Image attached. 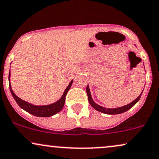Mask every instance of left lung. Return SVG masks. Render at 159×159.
Here are the masks:
<instances>
[{
  "instance_id": "8db88e82",
  "label": "left lung",
  "mask_w": 159,
  "mask_h": 159,
  "mask_svg": "<svg viewBox=\"0 0 159 159\" xmlns=\"http://www.w3.org/2000/svg\"><path fill=\"white\" fill-rule=\"evenodd\" d=\"M86 93H87L88 100H89L90 105H91L92 107L94 108V109L97 110V111H100V112H102V113L106 114H121V113H123V112L127 111L128 110H129L130 108H131L132 107H133V106L135 105L136 103H137L139 100L140 98H141V96H142V93L139 94V96L136 99L134 100V101H132L130 103L128 104V105L124 106H122V107L116 108H106L103 107V106H100L99 105H98L97 103H94L92 98L91 93H90V90L89 88V85H87V86H86Z\"/></svg>"
}]
</instances>
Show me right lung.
Returning <instances> with one entry per match:
<instances>
[{
  "label": "right lung",
  "instance_id": "add662e5",
  "mask_svg": "<svg viewBox=\"0 0 159 159\" xmlns=\"http://www.w3.org/2000/svg\"><path fill=\"white\" fill-rule=\"evenodd\" d=\"M10 75H11V73H10L9 71V81L10 92H11L14 99H15V101L17 102L18 106H19L21 108H23V110H25V111L29 112V114H33V115L37 116H41V117H48V116H51L61 111L64 107V105H65L66 95H67V92L69 91L70 87H71L73 81V80H72V81H70L69 85L67 86V87L66 88L65 92H64L63 95H62L61 98H60L58 101H56V103L46 106H35L33 105V104L28 103V102L25 101V100L20 99V98H18L17 96L14 93L13 90L11 89V84H10Z\"/></svg>",
  "mask_w": 159,
  "mask_h": 159
}]
</instances>
